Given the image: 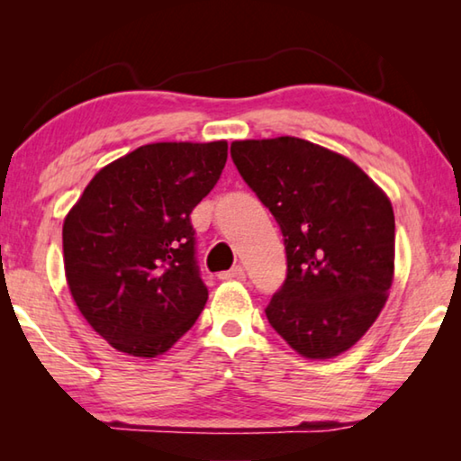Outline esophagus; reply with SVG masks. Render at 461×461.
<instances>
[{
    "label": "esophagus",
    "mask_w": 461,
    "mask_h": 461,
    "mask_svg": "<svg viewBox=\"0 0 461 461\" xmlns=\"http://www.w3.org/2000/svg\"><path fill=\"white\" fill-rule=\"evenodd\" d=\"M221 280H231V278H244V268L241 267H233L225 272H220Z\"/></svg>",
    "instance_id": "34e87169"
}]
</instances>
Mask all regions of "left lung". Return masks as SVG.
Instances as JSON below:
<instances>
[{
	"label": "left lung",
	"instance_id": "1",
	"mask_svg": "<svg viewBox=\"0 0 461 461\" xmlns=\"http://www.w3.org/2000/svg\"><path fill=\"white\" fill-rule=\"evenodd\" d=\"M231 158L285 238L286 278L268 303V323L301 356H339L388 299L393 205L352 160L307 140H241Z\"/></svg>",
	"mask_w": 461,
	"mask_h": 461
}]
</instances>
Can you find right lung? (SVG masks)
Masks as SVG:
<instances>
[{
	"instance_id": "add662e5",
	"label": "right lung",
	"mask_w": 461,
	"mask_h": 461,
	"mask_svg": "<svg viewBox=\"0 0 461 461\" xmlns=\"http://www.w3.org/2000/svg\"><path fill=\"white\" fill-rule=\"evenodd\" d=\"M228 160V142H158L101 168L65 217L68 291L89 325L123 354L154 357L207 303L193 209Z\"/></svg>"
}]
</instances>
